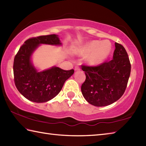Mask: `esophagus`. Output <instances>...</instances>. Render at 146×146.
Listing matches in <instances>:
<instances>
[{
    "label": "esophagus",
    "instance_id": "34e87169",
    "mask_svg": "<svg viewBox=\"0 0 146 146\" xmlns=\"http://www.w3.org/2000/svg\"><path fill=\"white\" fill-rule=\"evenodd\" d=\"M80 69H80V67L78 66V65H77V66H76L75 68H74V70H79Z\"/></svg>",
    "mask_w": 146,
    "mask_h": 146
}]
</instances>
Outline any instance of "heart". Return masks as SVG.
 Instances as JSON below:
<instances>
[{"label": "heart", "mask_w": 146, "mask_h": 146, "mask_svg": "<svg viewBox=\"0 0 146 146\" xmlns=\"http://www.w3.org/2000/svg\"><path fill=\"white\" fill-rule=\"evenodd\" d=\"M111 48V43L108 40L102 41L93 40L85 44L81 51V54L86 55L93 52L88 58V62L92 65H97L108 58Z\"/></svg>", "instance_id": "1"}]
</instances>
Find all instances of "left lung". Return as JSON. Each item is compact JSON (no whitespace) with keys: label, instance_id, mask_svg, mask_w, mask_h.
I'll list each match as a JSON object with an SVG mask.
<instances>
[{"label":"left lung","instance_id":"obj_1","mask_svg":"<svg viewBox=\"0 0 146 146\" xmlns=\"http://www.w3.org/2000/svg\"><path fill=\"white\" fill-rule=\"evenodd\" d=\"M113 59L96 66L82 65L86 80L81 86L83 96L96 106H105L117 102L126 90L131 64L123 45L116 43Z\"/></svg>","mask_w":146,"mask_h":146}]
</instances>
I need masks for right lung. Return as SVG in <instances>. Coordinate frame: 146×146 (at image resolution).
I'll list each match as a JSON object with an SVG mask.
<instances>
[{"label": "right lung", "mask_w": 146, "mask_h": 146, "mask_svg": "<svg viewBox=\"0 0 146 146\" xmlns=\"http://www.w3.org/2000/svg\"><path fill=\"white\" fill-rule=\"evenodd\" d=\"M40 44L57 45L61 43L56 35L39 36L26 40L14 57V80L17 90L26 99L36 103H44L60 93L64 82L74 70L53 67L43 72H37L30 58Z\"/></svg>", "instance_id": "1"}]
</instances>
